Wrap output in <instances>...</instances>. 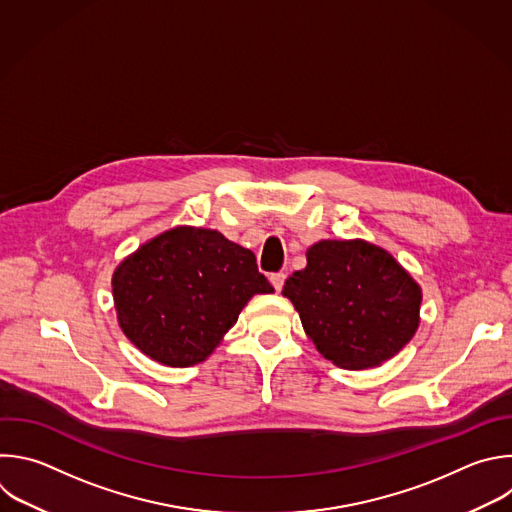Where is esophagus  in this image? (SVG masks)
I'll use <instances>...</instances> for the list:
<instances>
[{
	"label": "esophagus",
	"mask_w": 512,
	"mask_h": 512,
	"mask_svg": "<svg viewBox=\"0 0 512 512\" xmlns=\"http://www.w3.org/2000/svg\"><path fill=\"white\" fill-rule=\"evenodd\" d=\"M285 277H287V275H285V273H281V271H279V273H271V275H269V281H271V285L275 287V291H281V289H283Z\"/></svg>",
	"instance_id": "1"
}]
</instances>
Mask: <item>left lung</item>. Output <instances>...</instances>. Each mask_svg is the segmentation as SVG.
<instances>
[{"instance_id": "8db88e82", "label": "left lung", "mask_w": 512, "mask_h": 512, "mask_svg": "<svg viewBox=\"0 0 512 512\" xmlns=\"http://www.w3.org/2000/svg\"><path fill=\"white\" fill-rule=\"evenodd\" d=\"M305 333L335 366L364 370L396 356L418 327L422 291L384 249L319 241L283 285Z\"/></svg>"}]
</instances>
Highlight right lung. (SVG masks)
Masks as SVG:
<instances>
[{
	"mask_svg": "<svg viewBox=\"0 0 512 512\" xmlns=\"http://www.w3.org/2000/svg\"><path fill=\"white\" fill-rule=\"evenodd\" d=\"M273 287L255 255L219 231L177 227L124 259L112 293L122 331L158 364L203 362L255 293Z\"/></svg>",
	"mask_w": 512,
	"mask_h": 512,
	"instance_id": "obj_1",
	"label": "right lung"
}]
</instances>
